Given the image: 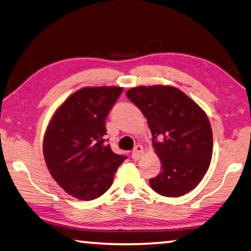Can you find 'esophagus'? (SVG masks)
<instances>
[{"instance_id":"34e87169","label":"esophagus","mask_w":251,"mask_h":251,"mask_svg":"<svg viewBox=\"0 0 251 251\" xmlns=\"http://www.w3.org/2000/svg\"><path fill=\"white\" fill-rule=\"evenodd\" d=\"M143 154H144L143 147H141V145H136L135 149H134L132 152V159L137 161V160H140L142 158V155Z\"/></svg>"}]
</instances>
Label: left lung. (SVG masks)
<instances>
[{
  "instance_id": "left-lung-1",
  "label": "left lung",
  "mask_w": 251,
  "mask_h": 251,
  "mask_svg": "<svg viewBox=\"0 0 251 251\" xmlns=\"http://www.w3.org/2000/svg\"><path fill=\"white\" fill-rule=\"evenodd\" d=\"M148 121L161 171L150 179L155 193L179 197L193 190L208 170L213 134L205 111L170 85L136 87L126 92Z\"/></svg>"
}]
</instances>
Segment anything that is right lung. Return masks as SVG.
<instances>
[{
    "mask_svg": "<svg viewBox=\"0 0 251 251\" xmlns=\"http://www.w3.org/2000/svg\"><path fill=\"white\" fill-rule=\"evenodd\" d=\"M121 87H87L71 95L56 110L44 136L47 168L69 195L91 201L113 184L117 168L127 159L106 144V118Z\"/></svg>",
    "mask_w": 251,
    "mask_h": 251,
    "instance_id": "1",
    "label": "right lung"
}]
</instances>
